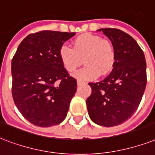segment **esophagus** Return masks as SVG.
Wrapping results in <instances>:
<instances>
[{
  "mask_svg": "<svg viewBox=\"0 0 155 155\" xmlns=\"http://www.w3.org/2000/svg\"><path fill=\"white\" fill-rule=\"evenodd\" d=\"M77 83H78V86H80L81 84H83L84 82L82 81H81V80H78V81H77Z\"/></svg>",
  "mask_w": 155,
  "mask_h": 155,
  "instance_id": "esophagus-1",
  "label": "esophagus"
}]
</instances>
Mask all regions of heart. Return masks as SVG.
Listing matches in <instances>:
<instances>
[{"instance_id":"b5f03b06","label":"heart","mask_w":155,"mask_h":155,"mask_svg":"<svg viewBox=\"0 0 155 155\" xmlns=\"http://www.w3.org/2000/svg\"><path fill=\"white\" fill-rule=\"evenodd\" d=\"M59 55L68 72H74L83 59L86 65L74 74L79 80H93L99 74L104 76L109 74L116 61V51L111 42L90 33L77 37L73 48L62 45Z\"/></svg>"}]
</instances>
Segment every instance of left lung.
<instances>
[{
	"label": "left lung",
	"mask_w": 155,
	"mask_h": 155,
	"mask_svg": "<svg viewBox=\"0 0 155 155\" xmlns=\"http://www.w3.org/2000/svg\"><path fill=\"white\" fill-rule=\"evenodd\" d=\"M113 44L116 61L108 76L90 82L86 106L91 120L104 127L116 126L130 118L138 107L146 86V62L142 49L129 34L102 28Z\"/></svg>",
	"instance_id": "1"
}]
</instances>
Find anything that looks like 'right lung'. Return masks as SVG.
Returning a JSON list of instances; mask_svg holds the SVG:
<instances>
[{"label": "right lung", "mask_w": 155, "mask_h": 155, "mask_svg": "<svg viewBox=\"0 0 155 155\" xmlns=\"http://www.w3.org/2000/svg\"><path fill=\"white\" fill-rule=\"evenodd\" d=\"M74 32L41 31L27 35L12 59V95L29 122L51 127L64 120L77 91L60 58V48Z\"/></svg>", "instance_id": "right-lung-1"}]
</instances>
